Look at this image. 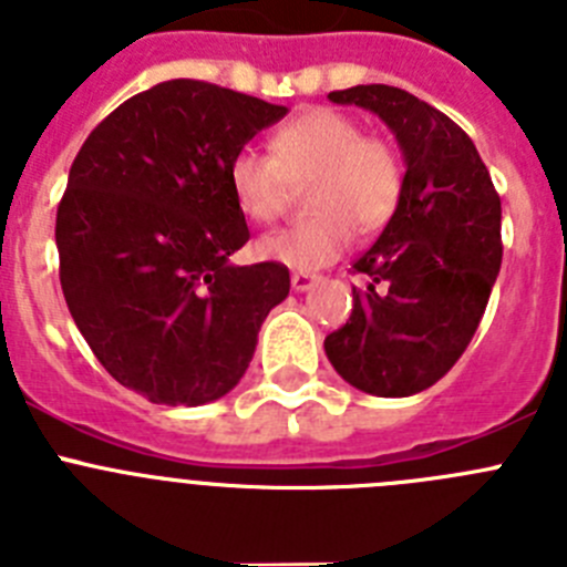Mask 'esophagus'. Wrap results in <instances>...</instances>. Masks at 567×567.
Listing matches in <instances>:
<instances>
[{
	"label": "esophagus",
	"instance_id": "34e87169",
	"mask_svg": "<svg viewBox=\"0 0 567 567\" xmlns=\"http://www.w3.org/2000/svg\"><path fill=\"white\" fill-rule=\"evenodd\" d=\"M315 280H318V275L312 272H292V289L295 292H307V289L315 287Z\"/></svg>",
	"mask_w": 567,
	"mask_h": 567
}]
</instances>
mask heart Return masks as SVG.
Masks as SVG:
<instances>
[{"label": "heart", "instance_id": "obj_1", "mask_svg": "<svg viewBox=\"0 0 567 567\" xmlns=\"http://www.w3.org/2000/svg\"><path fill=\"white\" fill-rule=\"evenodd\" d=\"M227 178L240 213L258 224L275 221L287 209L292 184L309 178L312 218L264 235L258 252L315 272L352 247L354 229L374 233L392 221L403 198L405 164L389 138L363 133L352 115L315 107L275 130L269 155L240 147Z\"/></svg>", "mask_w": 567, "mask_h": 567}]
</instances>
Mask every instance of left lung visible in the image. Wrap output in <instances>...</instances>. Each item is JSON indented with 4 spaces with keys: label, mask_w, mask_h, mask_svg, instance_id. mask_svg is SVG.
<instances>
[{
    "label": "left lung",
    "mask_w": 567,
    "mask_h": 567,
    "mask_svg": "<svg viewBox=\"0 0 567 567\" xmlns=\"http://www.w3.org/2000/svg\"><path fill=\"white\" fill-rule=\"evenodd\" d=\"M389 124L405 158L392 221L352 264V315L327 334L329 363L354 389L409 398L437 383L465 352L503 264L499 195L463 127L389 84L329 93Z\"/></svg>",
    "instance_id": "obj_1"
}]
</instances>
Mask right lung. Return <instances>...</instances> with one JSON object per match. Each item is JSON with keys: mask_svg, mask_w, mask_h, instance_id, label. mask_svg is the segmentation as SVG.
Returning a JSON list of instances; mask_svg holds the SVG:
<instances>
[{"mask_svg": "<svg viewBox=\"0 0 567 567\" xmlns=\"http://www.w3.org/2000/svg\"><path fill=\"white\" fill-rule=\"evenodd\" d=\"M284 115L173 79L118 104L70 167L56 213L64 300L99 363L150 403L224 398L289 295L284 264H229L249 240L229 162Z\"/></svg>", "mask_w": 567, "mask_h": 567, "instance_id": "add662e5", "label": "right lung"}]
</instances>
